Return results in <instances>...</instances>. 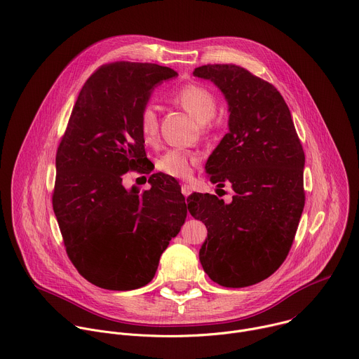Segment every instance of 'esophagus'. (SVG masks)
Returning <instances> with one entry per match:
<instances>
[{
  "label": "esophagus",
  "mask_w": 359,
  "mask_h": 359,
  "mask_svg": "<svg viewBox=\"0 0 359 359\" xmlns=\"http://www.w3.org/2000/svg\"><path fill=\"white\" fill-rule=\"evenodd\" d=\"M181 191H182V194H184L185 196H188V195L192 192V188H191V185H188V184H181Z\"/></svg>",
  "instance_id": "1"
}]
</instances>
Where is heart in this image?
I'll return each mask as SVG.
<instances>
[{
	"mask_svg": "<svg viewBox=\"0 0 359 359\" xmlns=\"http://www.w3.org/2000/svg\"><path fill=\"white\" fill-rule=\"evenodd\" d=\"M170 100L181 106L199 123H206L217 113V97L201 83H185L175 89ZM138 128L146 142H153L158 134V117L154 106L147 104L138 113ZM199 163V157L184 150H168L157 160V168L175 178H188L194 167Z\"/></svg>",
	"mask_w": 359,
	"mask_h": 359,
	"instance_id": "1",
	"label": "heart"
}]
</instances>
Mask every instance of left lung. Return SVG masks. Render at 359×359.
Listing matches in <instances>:
<instances>
[{
  "label": "left lung",
  "instance_id": "obj_1",
  "mask_svg": "<svg viewBox=\"0 0 359 359\" xmlns=\"http://www.w3.org/2000/svg\"><path fill=\"white\" fill-rule=\"evenodd\" d=\"M194 76L225 95L229 133L206 163L212 184H231L225 203L194 192L188 209L205 224L199 260L224 287H248L271 276L287 257L304 208V151L290 110L269 82L238 65H203Z\"/></svg>",
  "mask_w": 359,
  "mask_h": 359
}]
</instances>
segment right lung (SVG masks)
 Instances as JSON below:
<instances>
[{"instance_id": "obj_1", "label": "right lung", "mask_w": 359, "mask_h": 359, "mask_svg": "<svg viewBox=\"0 0 359 359\" xmlns=\"http://www.w3.org/2000/svg\"><path fill=\"white\" fill-rule=\"evenodd\" d=\"M174 76L156 63L100 66L59 142L53 212L70 262L97 287L124 292L149 284L185 222V198L168 175L151 174V188L141 194L123 185L128 171H153L138 113L154 86Z\"/></svg>"}]
</instances>
